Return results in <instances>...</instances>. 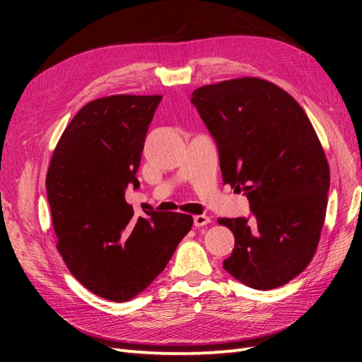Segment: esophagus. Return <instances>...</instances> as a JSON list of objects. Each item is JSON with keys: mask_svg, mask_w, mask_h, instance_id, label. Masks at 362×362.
<instances>
[{"mask_svg": "<svg viewBox=\"0 0 362 362\" xmlns=\"http://www.w3.org/2000/svg\"><path fill=\"white\" fill-rule=\"evenodd\" d=\"M211 219L210 216H205V214H197V216H194V226L196 227H204L206 224H210Z\"/></svg>", "mask_w": 362, "mask_h": 362, "instance_id": "esophagus-1", "label": "esophagus"}]
</instances>
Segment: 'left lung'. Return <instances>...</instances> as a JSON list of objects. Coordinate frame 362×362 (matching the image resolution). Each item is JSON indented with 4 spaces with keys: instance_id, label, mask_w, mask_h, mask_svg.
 I'll list each match as a JSON object with an SVG mask.
<instances>
[{
    "instance_id": "1",
    "label": "left lung",
    "mask_w": 362,
    "mask_h": 362,
    "mask_svg": "<svg viewBox=\"0 0 362 362\" xmlns=\"http://www.w3.org/2000/svg\"><path fill=\"white\" fill-rule=\"evenodd\" d=\"M216 141L222 180L249 199L253 219L221 218L235 249L224 269L245 286H283L310 264L324 227L329 169L311 121L275 83L240 78L193 91Z\"/></svg>"
}]
</instances>
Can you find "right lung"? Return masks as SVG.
<instances>
[{"mask_svg":"<svg viewBox=\"0 0 362 362\" xmlns=\"http://www.w3.org/2000/svg\"><path fill=\"white\" fill-rule=\"evenodd\" d=\"M160 95H115L83 105L52 152L46 174L57 250L93 294L127 302L163 272L193 218L146 211L134 216L126 189L140 182L146 134Z\"/></svg>","mask_w":362,"mask_h":362,"instance_id":"1","label":"right lung"}]
</instances>
